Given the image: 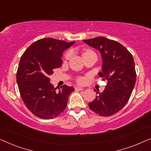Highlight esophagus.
<instances>
[{
	"mask_svg": "<svg viewBox=\"0 0 151 151\" xmlns=\"http://www.w3.org/2000/svg\"><path fill=\"white\" fill-rule=\"evenodd\" d=\"M75 89L76 91H82V90H84V88H82V87H80V86H76Z\"/></svg>",
	"mask_w": 151,
	"mask_h": 151,
	"instance_id": "obj_1",
	"label": "esophagus"
}]
</instances>
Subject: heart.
Instances as JSON below:
<instances>
[{
  "instance_id": "1",
  "label": "heart",
  "mask_w": 151,
  "mask_h": 151,
  "mask_svg": "<svg viewBox=\"0 0 151 151\" xmlns=\"http://www.w3.org/2000/svg\"><path fill=\"white\" fill-rule=\"evenodd\" d=\"M87 51H86V52H87ZM71 54H72V53H71V51H67V52L66 53L65 55V59H69V58L71 56ZM77 82L79 84H83V83H84V82H85V78H82V77L78 78V80H77Z\"/></svg>"
}]
</instances>
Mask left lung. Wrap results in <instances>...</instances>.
I'll return each instance as SVG.
<instances>
[{
  "label": "left lung",
  "instance_id": "obj_1",
  "mask_svg": "<svg viewBox=\"0 0 151 151\" xmlns=\"http://www.w3.org/2000/svg\"><path fill=\"white\" fill-rule=\"evenodd\" d=\"M84 42L98 50L102 58L99 77L107 80L104 91L88 103L90 109L101 116H111L121 110L129 101L136 82L135 63L132 54L117 41L96 37Z\"/></svg>",
  "mask_w": 151,
  "mask_h": 151
}]
</instances>
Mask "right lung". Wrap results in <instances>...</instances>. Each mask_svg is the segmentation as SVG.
<instances>
[{
  "label": "right lung",
  "mask_w": 151,
  "mask_h": 151,
  "mask_svg": "<svg viewBox=\"0 0 151 151\" xmlns=\"http://www.w3.org/2000/svg\"><path fill=\"white\" fill-rule=\"evenodd\" d=\"M75 42L52 38L40 39L30 45L20 60L16 73L20 96L29 110L41 119L57 117L67 107L73 86L54 88L49 76L61 67L65 49Z\"/></svg>",
  "instance_id": "add662e5"
}]
</instances>
